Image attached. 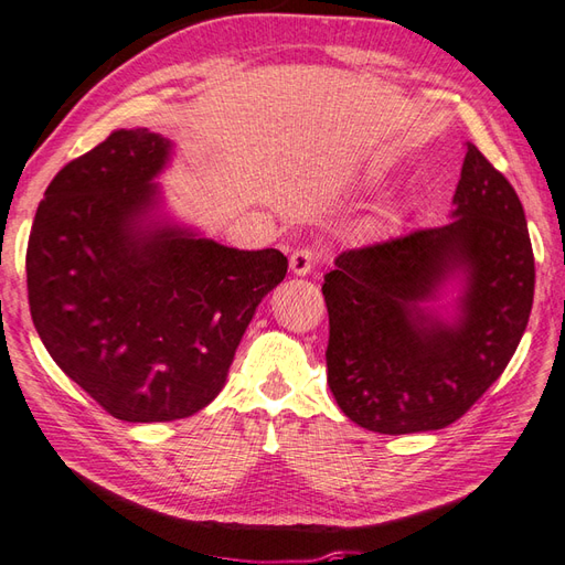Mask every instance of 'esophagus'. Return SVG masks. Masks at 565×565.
<instances>
[{
	"mask_svg": "<svg viewBox=\"0 0 565 565\" xmlns=\"http://www.w3.org/2000/svg\"><path fill=\"white\" fill-rule=\"evenodd\" d=\"M320 253L315 247H298V250L291 255V271L296 277H306L318 265Z\"/></svg>",
	"mask_w": 565,
	"mask_h": 565,
	"instance_id": "1",
	"label": "esophagus"
}]
</instances>
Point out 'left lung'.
Masks as SVG:
<instances>
[{"label":"left lung","instance_id":"1","mask_svg":"<svg viewBox=\"0 0 565 565\" xmlns=\"http://www.w3.org/2000/svg\"><path fill=\"white\" fill-rule=\"evenodd\" d=\"M438 228L342 253L324 274L327 383L353 424L385 436L438 430L487 392L524 334L534 255L503 173L467 143ZM455 282L452 313L435 300Z\"/></svg>","mask_w":565,"mask_h":565}]
</instances>
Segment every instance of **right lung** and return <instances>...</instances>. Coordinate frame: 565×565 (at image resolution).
<instances>
[{
	"label": "right lung",
	"mask_w": 565,
	"mask_h": 565,
	"mask_svg": "<svg viewBox=\"0 0 565 565\" xmlns=\"http://www.w3.org/2000/svg\"><path fill=\"white\" fill-rule=\"evenodd\" d=\"M173 141L115 129L64 166L33 218L25 277L47 353L105 412L175 422L212 402L288 259L235 250L163 214Z\"/></svg>",
	"instance_id": "1"
}]
</instances>
